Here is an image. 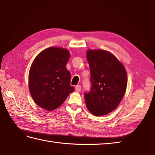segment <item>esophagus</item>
Wrapping results in <instances>:
<instances>
[{"mask_svg": "<svg viewBox=\"0 0 155 155\" xmlns=\"http://www.w3.org/2000/svg\"><path fill=\"white\" fill-rule=\"evenodd\" d=\"M81 88V85H77V86H76V87H75V90L77 91H80Z\"/></svg>", "mask_w": 155, "mask_h": 155, "instance_id": "34e87169", "label": "esophagus"}]
</instances>
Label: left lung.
<instances>
[{
  "label": "left lung",
  "instance_id": "8db88e82",
  "mask_svg": "<svg viewBox=\"0 0 155 155\" xmlns=\"http://www.w3.org/2000/svg\"><path fill=\"white\" fill-rule=\"evenodd\" d=\"M87 58L91 71V89L84 97L87 107L95 116H103L116 108L127 86L124 66L110 52L88 50Z\"/></svg>",
  "mask_w": 155,
  "mask_h": 155
}]
</instances>
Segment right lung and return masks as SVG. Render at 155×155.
Returning <instances> with one entry per match:
<instances>
[{
	"mask_svg": "<svg viewBox=\"0 0 155 155\" xmlns=\"http://www.w3.org/2000/svg\"><path fill=\"white\" fill-rule=\"evenodd\" d=\"M69 58L67 49L50 47L35 58L29 71V90L40 107L53 110L74 91L71 86V73L66 68Z\"/></svg>",
	"mask_w": 155,
	"mask_h": 155,
	"instance_id": "obj_1",
	"label": "right lung"
}]
</instances>
